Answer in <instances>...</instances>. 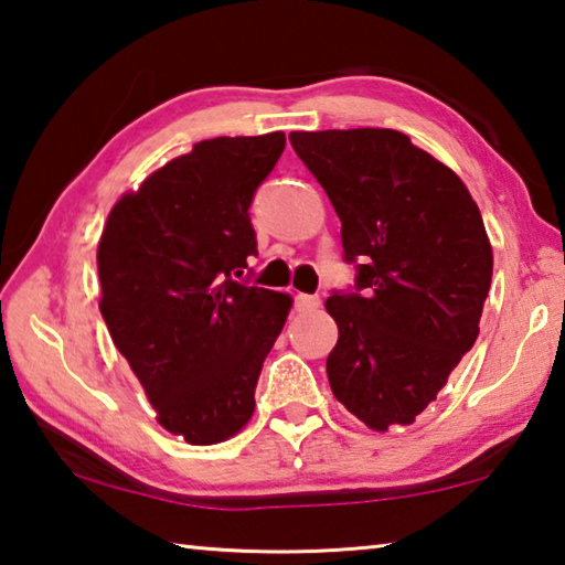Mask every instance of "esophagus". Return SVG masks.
Here are the masks:
<instances>
[{"instance_id":"1","label":"esophagus","mask_w":565,"mask_h":565,"mask_svg":"<svg viewBox=\"0 0 565 565\" xmlns=\"http://www.w3.org/2000/svg\"><path fill=\"white\" fill-rule=\"evenodd\" d=\"M319 306H321V299L317 294H299V296H296V311L309 313V311H317Z\"/></svg>"}]
</instances>
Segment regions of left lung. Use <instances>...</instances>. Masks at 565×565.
I'll return each mask as SVG.
<instances>
[{
	"label": "left lung",
	"mask_w": 565,
	"mask_h": 565,
	"mask_svg": "<svg viewBox=\"0 0 565 565\" xmlns=\"http://www.w3.org/2000/svg\"><path fill=\"white\" fill-rule=\"evenodd\" d=\"M341 218L353 286L331 291L333 396L374 431L408 426L478 337L493 254L463 181L394 129L291 131Z\"/></svg>",
	"instance_id": "obj_1"
}]
</instances>
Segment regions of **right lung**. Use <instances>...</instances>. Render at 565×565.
I'll return each mask as SVG.
<instances>
[{
  "instance_id": "right-lung-1",
  "label": "right lung",
  "mask_w": 565,
  "mask_h": 565,
  "mask_svg": "<svg viewBox=\"0 0 565 565\" xmlns=\"http://www.w3.org/2000/svg\"><path fill=\"white\" fill-rule=\"evenodd\" d=\"M284 147V131L199 141L104 226L102 317L159 424L186 444L226 441L252 418L289 317V296L244 279L256 256L248 206Z\"/></svg>"
}]
</instances>
